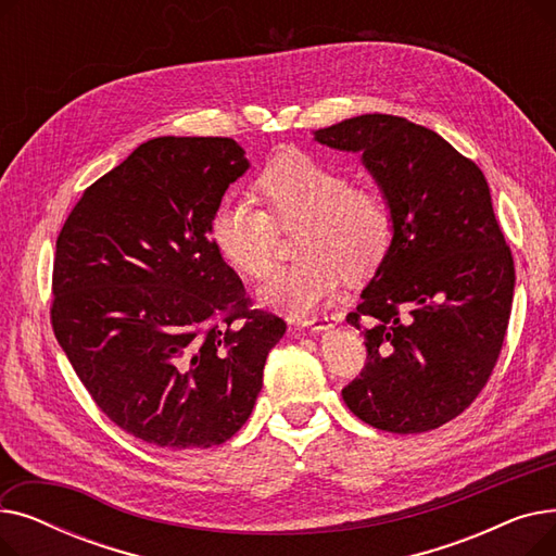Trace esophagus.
Segmentation results:
<instances>
[{
  "label": "esophagus",
  "mask_w": 556,
  "mask_h": 556,
  "mask_svg": "<svg viewBox=\"0 0 556 556\" xmlns=\"http://www.w3.org/2000/svg\"><path fill=\"white\" fill-rule=\"evenodd\" d=\"M338 323L336 315H323V317H308L302 323V327H308L311 331H329Z\"/></svg>",
  "instance_id": "1"
}]
</instances>
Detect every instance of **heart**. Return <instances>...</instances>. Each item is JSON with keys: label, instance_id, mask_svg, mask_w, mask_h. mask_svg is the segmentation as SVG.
Returning <instances> with one entry per match:
<instances>
[{"label": "heart", "instance_id": "1", "mask_svg": "<svg viewBox=\"0 0 556 556\" xmlns=\"http://www.w3.org/2000/svg\"><path fill=\"white\" fill-rule=\"evenodd\" d=\"M266 212L250 200L227 198L210 223L218 254L233 270L263 279L275 268L277 225H302L293 266L277 270L258 300L288 315H306L329 302L342 275L358 281L386 258L394 220L388 200L369 187H352L346 175L306 153L273 160L254 182Z\"/></svg>", "mask_w": 556, "mask_h": 556}]
</instances>
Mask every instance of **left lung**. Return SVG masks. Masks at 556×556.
I'll return each instance as SVG.
<instances>
[{
	"label": "left lung",
	"instance_id": "left-lung-1",
	"mask_svg": "<svg viewBox=\"0 0 556 556\" xmlns=\"http://www.w3.org/2000/svg\"><path fill=\"white\" fill-rule=\"evenodd\" d=\"M313 135L361 153L394 220L386 258L346 315L367 363L342 399L378 430L440 428L486 386L511 313L514 258L484 173L403 116L361 114Z\"/></svg>",
	"mask_w": 556,
	"mask_h": 556
}]
</instances>
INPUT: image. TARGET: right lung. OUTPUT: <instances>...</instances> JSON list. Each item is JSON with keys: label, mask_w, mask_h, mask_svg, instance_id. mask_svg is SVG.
Returning a JSON list of instances; mask_svg holds the SVG:
<instances>
[{"label": "right lung", "mask_w": 556, "mask_h": 556, "mask_svg": "<svg viewBox=\"0 0 556 556\" xmlns=\"http://www.w3.org/2000/svg\"><path fill=\"white\" fill-rule=\"evenodd\" d=\"M248 168L229 137L149 139L85 189L58 233L55 340L108 419L146 444L210 448L237 434L286 333L210 237Z\"/></svg>", "instance_id": "1"}]
</instances>
